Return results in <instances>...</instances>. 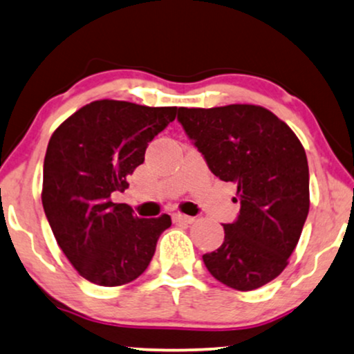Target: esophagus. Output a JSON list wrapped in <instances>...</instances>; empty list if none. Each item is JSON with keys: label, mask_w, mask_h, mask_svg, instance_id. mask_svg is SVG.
<instances>
[{"label": "esophagus", "mask_w": 354, "mask_h": 354, "mask_svg": "<svg viewBox=\"0 0 354 354\" xmlns=\"http://www.w3.org/2000/svg\"><path fill=\"white\" fill-rule=\"evenodd\" d=\"M194 221H196L194 217L185 216V214H180V212L173 214V222H176V223H192Z\"/></svg>", "instance_id": "34e87169"}]
</instances>
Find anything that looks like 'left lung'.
<instances>
[{"mask_svg": "<svg viewBox=\"0 0 354 354\" xmlns=\"http://www.w3.org/2000/svg\"><path fill=\"white\" fill-rule=\"evenodd\" d=\"M178 120L210 171L236 185L240 214L223 223V243L203 259L210 274L236 290L270 283L288 266L308 205L306 150L290 127L253 104L180 107Z\"/></svg>", "mask_w": 354, "mask_h": 354, "instance_id": "1", "label": "left lung"}]
</instances>
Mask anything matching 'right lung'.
Instances as JSON below:
<instances>
[{
	"label": "right lung",
	"instance_id": "1",
	"mask_svg": "<svg viewBox=\"0 0 354 354\" xmlns=\"http://www.w3.org/2000/svg\"><path fill=\"white\" fill-rule=\"evenodd\" d=\"M176 107L101 100L57 127L44 160L42 205L55 240L89 283L114 288L137 279L156 241L171 225L168 214L138 218L113 192L144 163L145 150L176 118Z\"/></svg>",
	"mask_w": 354,
	"mask_h": 354
}]
</instances>
